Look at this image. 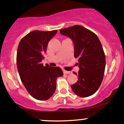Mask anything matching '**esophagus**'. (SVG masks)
Instances as JSON below:
<instances>
[{"instance_id": "34e87169", "label": "esophagus", "mask_w": 124, "mask_h": 124, "mask_svg": "<svg viewBox=\"0 0 124 124\" xmlns=\"http://www.w3.org/2000/svg\"><path fill=\"white\" fill-rule=\"evenodd\" d=\"M63 72L64 74H70V73H71V72L70 71H67V70H65V69H63Z\"/></svg>"}]
</instances>
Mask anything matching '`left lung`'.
<instances>
[{"label":"left lung","instance_id":"8db88e82","mask_svg":"<svg viewBox=\"0 0 124 124\" xmlns=\"http://www.w3.org/2000/svg\"><path fill=\"white\" fill-rule=\"evenodd\" d=\"M74 44V56L78 59L79 79L71 88L80 97L93 95L100 88L105 72V55L102 46L95 33L82 26L75 25L60 30Z\"/></svg>","mask_w":124,"mask_h":124}]
</instances>
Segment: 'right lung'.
Here are the masks:
<instances>
[{
    "label": "right lung",
    "mask_w": 124,
    "mask_h": 124,
    "mask_svg": "<svg viewBox=\"0 0 124 124\" xmlns=\"http://www.w3.org/2000/svg\"><path fill=\"white\" fill-rule=\"evenodd\" d=\"M57 31H32L20 40L18 45L16 63L20 79L36 100L50 98L55 91L57 78L63 75L59 67L42 63L48 42Z\"/></svg>",
    "instance_id": "right-lung-1"
}]
</instances>
